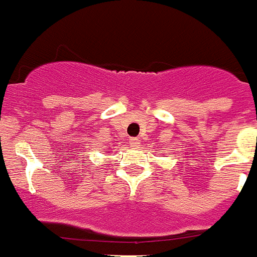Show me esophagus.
Instances as JSON below:
<instances>
[{
	"label": "esophagus",
	"mask_w": 257,
	"mask_h": 257,
	"mask_svg": "<svg viewBox=\"0 0 257 257\" xmlns=\"http://www.w3.org/2000/svg\"><path fill=\"white\" fill-rule=\"evenodd\" d=\"M129 144H131V146H132V148H139L141 142H140L139 139H136V137H132V139H129Z\"/></svg>",
	"instance_id": "34e87169"
}]
</instances>
